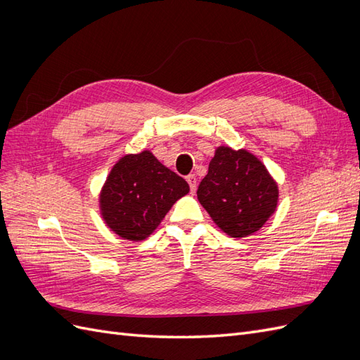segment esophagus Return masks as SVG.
Segmentation results:
<instances>
[{"label": "esophagus", "instance_id": "obj_1", "mask_svg": "<svg viewBox=\"0 0 360 360\" xmlns=\"http://www.w3.org/2000/svg\"><path fill=\"white\" fill-rule=\"evenodd\" d=\"M186 180H188V183H189V188H191V192L193 193L195 191H197V177L193 176V174H189V176L186 177Z\"/></svg>", "mask_w": 360, "mask_h": 360}]
</instances>
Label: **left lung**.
Instances as JSON below:
<instances>
[{
    "mask_svg": "<svg viewBox=\"0 0 360 360\" xmlns=\"http://www.w3.org/2000/svg\"><path fill=\"white\" fill-rule=\"evenodd\" d=\"M198 201L230 237L257 233L278 205V184L258 158L246 150L217 147L201 180Z\"/></svg>",
    "mask_w": 360,
    "mask_h": 360,
    "instance_id": "obj_1",
    "label": "left lung"
}]
</instances>
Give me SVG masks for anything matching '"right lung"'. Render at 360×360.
<instances>
[{
    "label": "right lung",
    "instance_id": "add662e5",
    "mask_svg": "<svg viewBox=\"0 0 360 360\" xmlns=\"http://www.w3.org/2000/svg\"><path fill=\"white\" fill-rule=\"evenodd\" d=\"M188 192L186 180L144 150L123 156L112 167L101 192V213L111 231L139 242L156 230L174 202Z\"/></svg>",
    "mask_w": 360,
    "mask_h": 360
}]
</instances>
